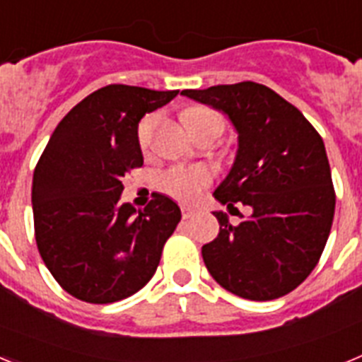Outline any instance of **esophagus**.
Instances as JSON below:
<instances>
[{
    "label": "esophagus",
    "instance_id": "34e87169",
    "mask_svg": "<svg viewBox=\"0 0 362 362\" xmlns=\"http://www.w3.org/2000/svg\"><path fill=\"white\" fill-rule=\"evenodd\" d=\"M197 214L196 209H192V206H181V216H183V219H190V217H194Z\"/></svg>",
    "mask_w": 362,
    "mask_h": 362
}]
</instances>
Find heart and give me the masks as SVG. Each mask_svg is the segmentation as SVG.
Returning <instances> with one entry per match:
<instances>
[{
	"mask_svg": "<svg viewBox=\"0 0 362 362\" xmlns=\"http://www.w3.org/2000/svg\"><path fill=\"white\" fill-rule=\"evenodd\" d=\"M183 121L192 136L204 132H216L217 136L225 130V119L219 112L209 107H192L183 112ZM158 117L153 114L143 117L137 124V143L141 150H148L152 145ZM212 183V172L204 166H172L159 175V188L170 197L183 203H194L203 196V192Z\"/></svg>",
	"mask_w": 362,
	"mask_h": 362,
	"instance_id": "heart-1",
	"label": "heart"
}]
</instances>
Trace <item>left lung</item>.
<instances>
[{
  "label": "left lung",
  "instance_id": "8db88e82",
  "mask_svg": "<svg viewBox=\"0 0 362 362\" xmlns=\"http://www.w3.org/2000/svg\"><path fill=\"white\" fill-rule=\"evenodd\" d=\"M181 94L232 119L239 150L214 196L230 210L235 203L252 209L235 226L226 214L214 212L219 233L201 250L210 276L243 299L286 296L319 263L334 221L335 190L322 137L300 110L259 83Z\"/></svg>",
  "mask_w": 362,
  "mask_h": 362
}]
</instances>
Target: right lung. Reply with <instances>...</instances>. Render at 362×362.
Wrapping results in <instances>:
<instances>
[{
  "label": "right lung",
  "mask_w": 362,
  "mask_h": 362,
  "mask_svg": "<svg viewBox=\"0 0 362 362\" xmlns=\"http://www.w3.org/2000/svg\"><path fill=\"white\" fill-rule=\"evenodd\" d=\"M177 92L103 86L59 121L41 153L32 179L36 245L54 279L76 299H127L158 270L181 210L153 194L136 212L119 203L121 179L143 166L139 119Z\"/></svg>",
  "instance_id": "right-lung-1"
}]
</instances>
